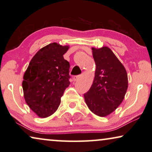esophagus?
<instances>
[{
    "mask_svg": "<svg viewBox=\"0 0 152 152\" xmlns=\"http://www.w3.org/2000/svg\"><path fill=\"white\" fill-rule=\"evenodd\" d=\"M80 75H77V76H74L73 77H72V80H73L74 81H77L80 80Z\"/></svg>",
    "mask_w": 152,
    "mask_h": 152,
    "instance_id": "34e87169",
    "label": "esophagus"
}]
</instances>
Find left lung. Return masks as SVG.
Wrapping results in <instances>:
<instances>
[{
    "mask_svg": "<svg viewBox=\"0 0 152 152\" xmlns=\"http://www.w3.org/2000/svg\"><path fill=\"white\" fill-rule=\"evenodd\" d=\"M96 64L91 88L84 99L92 113L104 117L115 110L125 97L128 87L127 74L124 65L110 48H92Z\"/></svg>",
    "mask_w": 152,
    "mask_h": 152,
    "instance_id": "8db88e82",
    "label": "left lung"
}]
</instances>
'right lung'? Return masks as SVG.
Here are the masks:
<instances>
[{
	"instance_id": "right-lung-1",
	"label": "right lung",
	"mask_w": 152,
	"mask_h": 152,
	"mask_svg": "<svg viewBox=\"0 0 152 152\" xmlns=\"http://www.w3.org/2000/svg\"><path fill=\"white\" fill-rule=\"evenodd\" d=\"M69 49L56 42L45 46L33 57L24 74V97L39 117H48L57 110L70 85V64L63 57Z\"/></svg>"
}]
</instances>
